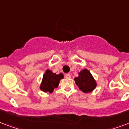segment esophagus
<instances>
[{
	"label": "esophagus",
	"mask_w": 129,
	"mask_h": 129,
	"mask_svg": "<svg viewBox=\"0 0 129 129\" xmlns=\"http://www.w3.org/2000/svg\"><path fill=\"white\" fill-rule=\"evenodd\" d=\"M65 77L66 78H71V75L70 74H67L65 75Z\"/></svg>",
	"instance_id": "obj_1"
}]
</instances>
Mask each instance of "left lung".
Segmentation results:
<instances>
[{"instance_id":"left-lung-1","label":"left lung","mask_w":129,"mask_h":129,"mask_svg":"<svg viewBox=\"0 0 129 129\" xmlns=\"http://www.w3.org/2000/svg\"><path fill=\"white\" fill-rule=\"evenodd\" d=\"M74 80L77 86L85 93L92 92L96 86V83L92 74L86 69L81 71L78 76L75 78Z\"/></svg>"}]
</instances>
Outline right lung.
<instances>
[{"instance_id":"1","label":"right lung","mask_w":129,"mask_h":129,"mask_svg":"<svg viewBox=\"0 0 129 129\" xmlns=\"http://www.w3.org/2000/svg\"><path fill=\"white\" fill-rule=\"evenodd\" d=\"M63 78V75L62 74L57 75L47 70L43 75V80L40 86L41 90L45 92H52L55 88L58 86L59 81Z\"/></svg>"}]
</instances>
